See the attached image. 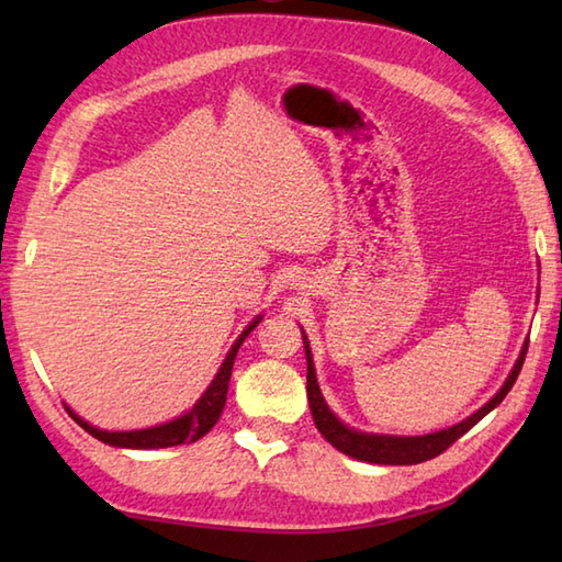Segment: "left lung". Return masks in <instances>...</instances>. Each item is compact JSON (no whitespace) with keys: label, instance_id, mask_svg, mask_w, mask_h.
I'll list each match as a JSON object with an SVG mask.
<instances>
[{"label":"left lung","instance_id":"left-lung-1","mask_svg":"<svg viewBox=\"0 0 562 562\" xmlns=\"http://www.w3.org/2000/svg\"><path fill=\"white\" fill-rule=\"evenodd\" d=\"M304 348H306V396H308V408H312L314 423L318 427V432L330 441L338 451L348 453L352 459H360L367 463H386V465H413V463H423L439 457L441 451H447L453 441L463 437L469 429L481 423L483 417L491 413L495 405L503 403V398L509 393V389L515 386V381L521 372L524 357H527V348L524 345L519 360L512 369V374L507 376L505 386L495 393V398L487 401L479 413H473L471 417H465L463 423L453 425L449 429H441V432L435 435H425V437H386V435H364V432H355V429L345 427L336 415L328 411V405L321 396L318 381H316V369L312 360V350H308V342L304 336Z\"/></svg>","mask_w":562,"mask_h":562}]
</instances>
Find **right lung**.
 Segmentation results:
<instances>
[{
  "mask_svg": "<svg viewBox=\"0 0 562 562\" xmlns=\"http://www.w3.org/2000/svg\"><path fill=\"white\" fill-rule=\"evenodd\" d=\"M258 324H260V316L241 333V336H238L234 348L229 350V355H226L224 364L220 367L217 376H214L210 389L205 391V396H202L193 405V411L181 415L178 420H171V423L159 425V427H149V429H135V432H105V429L83 423L81 417L71 413L69 408H67V413L71 415V420H75L81 429H87L91 437H97L99 441H103V445H113V447L164 449V447L183 445V441H198L200 437H205L214 425H217L220 415L224 411V403H226V391H229V379H232V367L236 360V352H238V348H241V342L246 340L248 333L254 330Z\"/></svg>",
  "mask_w": 562,
  "mask_h": 562,
  "instance_id": "right-lung-1",
  "label": "right lung"
}]
</instances>
